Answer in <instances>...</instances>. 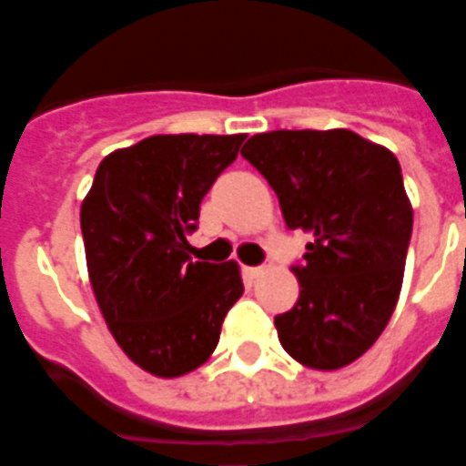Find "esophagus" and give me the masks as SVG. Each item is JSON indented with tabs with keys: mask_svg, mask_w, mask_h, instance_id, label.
<instances>
[{
	"mask_svg": "<svg viewBox=\"0 0 466 466\" xmlns=\"http://www.w3.org/2000/svg\"><path fill=\"white\" fill-rule=\"evenodd\" d=\"M244 272H247L249 279H259V277H264V274L269 272V267H247Z\"/></svg>",
	"mask_w": 466,
	"mask_h": 466,
	"instance_id": "esophagus-1",
	"label": "esophagus"
}]
</instances>
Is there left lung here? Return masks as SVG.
<instances>
[{
  "label": "left lung",
  "mask_w": 466,
  "mask_h": 466,
  "mask_svg": "<svg viewBox=\"0 0 466 466\" xmlns=\"http://www.w3.org/2000/svg\"><path fill=\"white\" fill-rule=\"evenodd\" d=\"M242 157L269 182L289 229L312 237L294 267L299 299L274 317L284 351L342 370L380 339L397 307L411 204L397 157L350 129L254 134Z\"/></svg>",
  "instance_id": "obj_1"
}]
</instances>
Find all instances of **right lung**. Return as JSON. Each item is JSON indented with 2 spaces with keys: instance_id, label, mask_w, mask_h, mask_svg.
<instances>
[{
  "instance_id": "1",
  "label": "right lung",
  "mask_w": 466,
  "mask_h": 466,
  "mask_svg": "<svg viewBox=\"0 0 466 466\" xmlns=\"http://www.w3.org/2000/svg\"><path fill=\"white\" fill-rule=\"evenodd\" d=\"M244 134H154L106 154L82 202L86 272L109 332L162 380L212 357L242 297L237 262H194L187 234Z\"/></svg>"
}]
</instances>
